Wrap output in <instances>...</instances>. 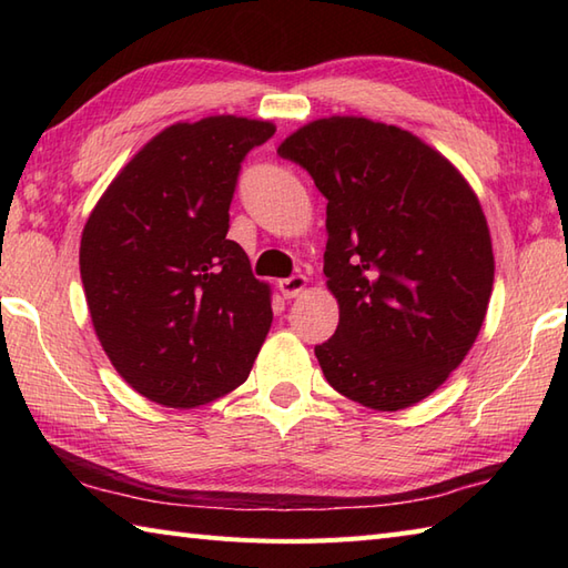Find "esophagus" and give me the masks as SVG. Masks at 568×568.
<instances>
[{
	"label": "esophagus",
	"mask_w": 568,
	"mask_h": 568,
	"mask_svg": "<svg viewBox=\"0 0 568 568\" xmlns=\"http://www.w3.org/2000/svg\"><path fill=\"white\" fill-rule=\"evenodd\" d=\"M277 287H281V293H283V297H297L300 293L305 291L307 287V277L305 275H291V277H283L281 283H277Z\"/></svg>",
	"instance_id": "34e87169"
}]
</instances>
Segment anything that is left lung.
Instances as JSON below:
<instances>
[{
	"label": "left lung",
	"mask_w": 568,
	"mask_h": 568,
	"mask_svg": "<svg viewBox=\"0 0 568 568\" xmlns=\"http://www.w3.org/2000/svg\"><path fill=\"white\" fill-rule=\"evenodd\" d=\"M277 153L327 197L324 275L339 327L315 346L336 393L395 413L452 376L484 327L496 261L484 207L456 165L366 116L300 126Z\"/></svg>",
	"instance_id": "obj_1"
}]
</instances>
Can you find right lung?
<instances>
[{"mask_svg":"<svg viewBox=\"0 0 568 568\" xmlns=\"http://www.w3.org/2000/svg\"><path fill=\"white\" fill-rule=\"evenodd\" d=\"M273 122L234 114L155 134L82 229L80 275L94 334L131 388L190 409L248 378L271 329V285L226 239L244 155Z\"/></svg>","mask_w":568,"mask_h":568,"instance_id":"1","label":"right lung"}]
</instances>
